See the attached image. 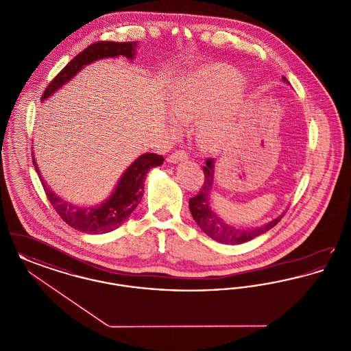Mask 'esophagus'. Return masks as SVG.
Listing matches in <instances>:
<instances>
[{
    "instance_id": "esophagus-1",
    "label": "esophagus",
    "mask_w": 351,
    "mask_h": 351,
    "mask_svg": "<svg viewBox=\"0 0 351 351\" xmlns=\"http://www.w3.org/2000/svg\"><path fill=\"white\" fill-rule=\"evenodd\" d=\"M186 159H188L186 151L179 150L172 152L171 155H168L167 162H169V163H178L180 160H186Z\"/></svg>"
}]
</instances>
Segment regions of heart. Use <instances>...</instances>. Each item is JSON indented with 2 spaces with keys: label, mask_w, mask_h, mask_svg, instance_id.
I'll return each mask as SVG.
<instances>
[{
  "label": "heart",
  "mask_w": 351,
  "mask_h": 351,
  "mask_svg": "<svg viewBox=\"0 0 351 351\" xmlns=\"http://www.w3.org/2000/svg\"><path fill=\"white\" fill-rule=\"evenodd\" d=\"M243 76L234 68L215 64L186 75L173 85L169 101L182 121L201 117L196 135L206 150L221 149L230 136V106L226 101L237 95ZM179 121L175 118L173 125Z\"/></svg>",
  "instance_id": "obj_1"
}]
</instances>
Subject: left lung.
Listing matches in <instances>:
<instances>
[{
  "instance_id": "1",
  "label": "left lung",
  "mask_w": 351,
  "mask_h": 351,
  "mask_svg": "<svg viewBox=\"0 0 351 351\" xmlns=\"http://www.w3.org/2000/svg\"><path fill=\"white\" fill-rule=\"evenodd\" d=\"M284 82L288 83V80L283 77ZM204 169V183L201 185L200 191L196 196L189 199V210L193 219L197 222L201 230L215 241L225 245H239L251 241L262 234L266 233L269 229H272L283 216L272 219L266 225H262L259 228H235L230 223H226L218 217L213 212L209 195L213 184V173H215V159L208 158L206 165L202 167Z\"/></svg>"
}]
</instances>
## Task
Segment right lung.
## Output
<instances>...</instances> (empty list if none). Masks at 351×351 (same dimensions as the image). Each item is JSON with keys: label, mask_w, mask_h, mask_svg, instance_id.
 <instances>
[{"label": "right lung", "mask_w": 351, "mask_h": 351, "mask_svg": "<svg viewBox=\"0 0 351 351\" xmlns=\"http://www.w3.org/2000/svg\"><path fill=\"white\" fill-rule=\"evenodd\" d=\"M136 42H109L101 40L88 46L85 50L76 55L66 67L63 68L47 85L43 92L42 100H46L55 90L71 80L84 66L93 63L102 58H114L126 56L133 59L135 55ZM165 162V158L158 154H143L141 155L130 167L125 171L117 188L110 195V197L97 206L82 208L77 205L68 204L56 196L45 180L40 178L39 169L36 167L33 156V165L35 171L39 173V179L46 192V196L56 210L60 218L71 228L88 234L109 233L119 228L132 212L138 206L143 196L145 178L151 168L158 167Z\"/></svg>", "instance_id": "1"}]
</instances>
